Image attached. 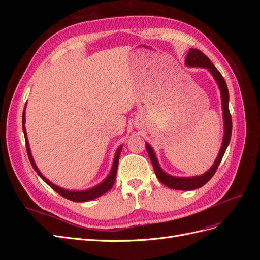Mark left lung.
<instances>
[{
	"mask_svg": "<svg viewBox=\"0 0 260 260\" xmlns=\"http://www.w3.org/2000/svg\"><path fill=\"white\" fill-rule=\"evenodd\" d=\"M185 65L190 67H203L208 69L212 77L215 78V80L220 89V94H221V102H222V111H223V123H224V135L222 140V145L220 148V152L217 156V158L212 165L211 168L206 171L205 174L196 177H190V178H183V177H172L165 172L158 164V160L156 158V155L153 151V148L149 146L148 143H146V151L151 159L154 171L156 177L162 184L172 188V190H181V191H191L195 190V188L202 187L205 185L208 181L215 175V172L219 166V164L221 162L222 157L225 153V149L230 143L231 133H232V119L229 111V91H228V86L224 81V78L222 75L219 73V70L212 64L210 59L204 54L202 51L198 49H190L187 53V56L185 58Z\"/></svg>",
	"mask_w": 260,
	"mask_h": 260,
	"instance_id": "1",
	"label": "left lung"
}]
</instances>
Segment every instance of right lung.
<instances>
[{
	"mask_svg": "<svg viewBox=\"0 0 260 260\" xmlns=\"http://www.w3.org/2000/svg\"><path fill=\"white\" fill-rule=\"evenodd\" d=\"M26 108V107H25ZM25 109H23V113H22V130H23V135H25V141H26V148H27V153H28V157H29V160L32 165L34 169L37 171V174L41 177V179L44 181L46 184H49L55 192H57L59 195H61L62 198H65L67 200H70L73 202H88V201H92L94 199L99 198V196L105 194L107 191H109L112 188V186L115 183V179H116V174H117V168H118V161H119V157H120V152H121V148L122 145L118 147L116 155H115V158H114V162H113V166H112V170L109 172V175L107 176V178L103 181V182H101L100 184L95 185L94 187L88 188V190H84V191H69V190H65V188L59 187L57 185L53 184L51 181H49L46 179L41 172L40 170L38 169V167L36 166L35 160L32 158V155H31L30 152V147H29V142H28V138H27V132H26V128H25Z\"/></svg>",
	"mask_w": 260,
	"mask_h": 260,
	"instance_id": "right-lung-1",
	"label": "right lung"
}]
</instances>
